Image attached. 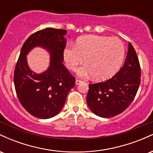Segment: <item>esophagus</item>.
<instances>
[{"instance_id":"obj_1","label":"esophagus","mask_w":153,"mask_h":153,"mask_svg":"<svg viewBox=\"0 0 153 153\" xmlns=\"http://www.w3.org/2000/svg\"><path fill=\"white\" fill-rule=\"evenodd\" d=\"M82 81L81 80H79V79H76V80H75V84H76V85H78V84H80V83H81Z\"/></svg>"}]
</instances>
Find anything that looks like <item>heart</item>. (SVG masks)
Returning <instances> with one entry per match:
<instances>
[{
    "mask_svg": "<svg viewBox=\"0 0 153 153\" xmlns=\"http://www.w3.org/2000/svg\"><path fill=\"white\" fill-rule=\"evenodd\" d=\"M124 52V44L118 38L87 35L79 37L75 46H67L63 51V58L71 71L76 70L84 59L85 65L78 70V75H92L96 80H103L119 71Z\"/></svg>",
    "mask_w": 153,
    "mask_h": 153,
    "instance_id": "b5f03b06",
    "label": "heart"
}]
</instances>
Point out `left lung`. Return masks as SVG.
Returning <instances> with one entry per match:
<instances>
[{
	"label": "left lung",
	"mask_w": 153,
	"mask_h": 153,
	"mask_svg": "<svg viewBox=\"0 0 153 153\" xmlns=\"http://www.w3.org/2000/svg\"><path fill=\"white\" fill-rule=\"evenodd\" d=\"M141 69L136 51L129 43L124 66L104 82L89 84L86 101L96 115L109 118L121 114L134 100L140 84Z\"/></svg>",
	"instance_id": "8db88e82"
}]
</instances>
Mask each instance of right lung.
<instances>
[{"label":"right lung","instance_id":"obj_1","mask_svg":"<svg viewBox=\"0 0 153 153\" xmlns=\"http://www.w3.org/2000/svg\"><path fill=\"white\" fill-rule=\"evenodd\" d=\"M66 34L65 29L53 28L32 34L23 45L16 65L13 81L17 97L23 107L37 118L49 119L57 115L75 86V78L62 63ZM35 46L43 47L51 53V65L41 74L33 73L26 61V54Z\"/></svg>","mask_w":153,"mask_h":153}]
</instances>
